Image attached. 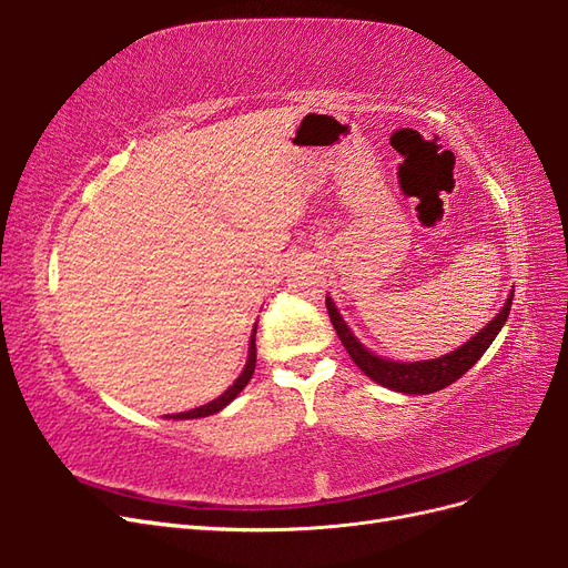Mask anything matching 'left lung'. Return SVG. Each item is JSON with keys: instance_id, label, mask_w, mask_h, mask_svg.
I'll use <instances>...</instances> for the list:
<instances>
[{"instance_id": "obj_1", "label": "left lung", "mask_w": 568, "mask_h": 568, "mask_svg": "<svg viewBox=\"0 0 568 568\" xmlns=\"http://www.w3.org/2000/svg\"><path fill=\"white\" fill-rule=\"evenodd\" d=\"M511 298H514V291L509 294L503 311L497 313L495 320H490V324L484 326V332H478L471 341H467L464 346H459L448 355L436 357V359H422V363H393V359H384L379 355L369 353L363 343L353 336V332L338 315L336 305L329 296H326V313H329L334 329L343 346H346L348 355L353 357V363L363 369L372 382L398 393L424 395V393H436L445 386H450L453 382L459 379L462 374H467L478 363L480 355L488 351L495 336L500 334L503 324L507 322L511 311Z\"/></svg>"}]
</instances>
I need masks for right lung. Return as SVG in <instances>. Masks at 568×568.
I'll use <instances>...</instances> for the list:
<instances>
[{"mask_svg":"<svg viewBox=\"0 0 568 568\" xmlns=\"http://www.w3.org/2000/svg\"><path fill=\"white\" fill-rule=\"evenodd\" d=\"M253 369H255V334L251 336V346H248V359H246V367H244V372L239 374V379L220 395V398H215L213 403H209V405H201V407H196V409H189V412H180V415H173V419H199V417H209V415H215V412H220L222 407L225 405H230L239 393L244 390V386L251 382V376H253ZM168 419H170V415H168Z\"/></svg>","mask_w":568,"mask_h":568,"instance_id":"add662e5","label":"right lung"}]
</instances>
